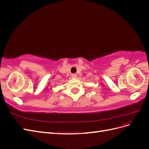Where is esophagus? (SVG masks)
<instances>
[{
    "mask_svg": "<svg viewBox=\"0 0 149 149\" xmlns=\"http://www.w3.org/2000/svg\"><path fill=\"white\" fill-rule=\"evenodd\" d=\"M71 77L73 78H76V77H77V74H75V73L72 74H71Z\"/></svg>",
    "mask_w": 149,
    "mask_h": 149,
    "instance_id": "34e87169",
    "label": "esophagus"
}]
</instances>
